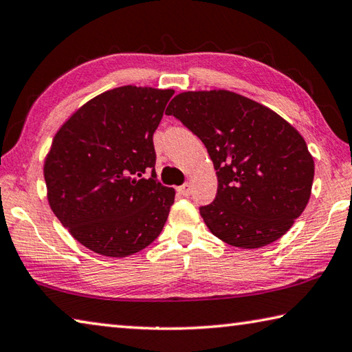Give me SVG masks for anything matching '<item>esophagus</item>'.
<instances>
[{"label":"esophagus","instance_id":"esophagus-1","mask_svg":"<svg viewBox=\"0 0 352 352\" xmlns=\"http://www.w3.org/2000/svg\"><path fill=\"white\" fill-rule=\"evenodd\" d=\"M177 192H179L182 196H190V193H192V186H190L188 182H186L184 186L177 187Z\"/></svg>","mask_w":352,"mask_h":352}]
</instances>
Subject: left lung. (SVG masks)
I'll return each mask as SVG.
<instances>
[{
	"label": "left lung",
	"mask_w": 352,
	"mask_h": 352,
	"mask_svg": "<svg viewBox=\"0 0 352 352\" xmlns=\"http://www.w3.org/2000/svg\"><path fill=\"white\" fill-rule=\"evenodd\" d=\"M165 114L198 135L213 160L217 198L199 213L214 236L258 249L291 229L314 181V159L291 123L224 89L181 92Z\"/></svg>",
	"instance_id": "left-lung-1"
}]
</instances>
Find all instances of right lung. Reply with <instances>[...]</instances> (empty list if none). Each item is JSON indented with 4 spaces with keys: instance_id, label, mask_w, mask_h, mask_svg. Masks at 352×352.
Listing matches in <instances>:
<instances>
[{
    "instance_id": "obj_1",
    "label": "right lung",
    "mask_w": 352,
    "mask_h": 352,
    "mask_svg": "<svg viewBox=\"0 0 352 352\" xmlns=\"http://www.w3.org/2000/svg\"><path fill=\"white\" fill-rule=\"evenodd\" d=\"M173 94L120 86L91 98L55 134L45 160L49 206L96 254L133 255L164 229L175 188L157 181L153 134Z\"/></svg>"
}]
</instances>
